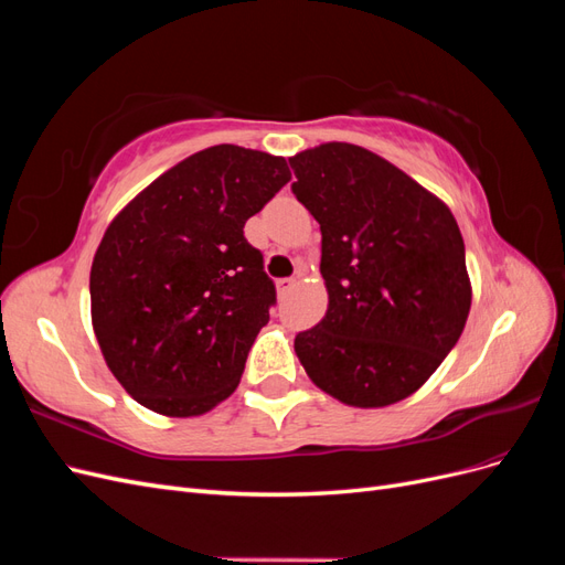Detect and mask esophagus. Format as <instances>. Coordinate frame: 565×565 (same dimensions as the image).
Here are the masks:
<instances>
[{
    "label": "esophagus",
    "instance_id": "obj_1",
    "mask_svg": "<svg viewBox=\"0 0 565 565\" xmlns=\"http://www.w3.org/2000/svg\"><path fill=\"white\" fill-rule=\"evenodd\" d=\"M295 282H297L295 278H280V280L276 282V285H278V292H280V295L289 292V289H292V287H295Z\"/></svg>",
    "mask_w": 565,
    "mask_h": 565
}]
</instances>
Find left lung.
Segmentation results:
<instances>
[{"label":"left lung","instance_id":"obj_1","mask_svg":"<svg viewBox=\"0 0 565 565\" xmlns=\"http://www.w3.org/2000/svg\"><path fill=\"white\" fill-rule=\"evenodd\" d=\"M322 233L330 306L295 351L316 386L355 407L415 393L471 309L465 241L438 198L374 152L324 143L289 160Z\"/></svg>","mask_w":565,"mask_h":565}]
</instances>
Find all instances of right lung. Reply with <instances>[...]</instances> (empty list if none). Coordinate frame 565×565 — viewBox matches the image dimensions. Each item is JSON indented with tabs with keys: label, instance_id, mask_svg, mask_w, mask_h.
Returning a JSON list of instances; mask_svg holds the SVG:
<instances>
[{
	"label": "right lung",
	"instance_id": "1",
	"mask_svg": "<svg viewBox=\"0 0 565 565\" xmlns=\"http://www.w3.org/2000/svg\"><path fill=\"white\" fill-rule=\"evenodd\" d=\"M292 179L285 158L214 146L115 216L89 278L92 322L117 382L143 407L193 417L228 398L276 306L245 221Z\"/></svg>",
	"mask_w": 565,
	"mask_h": 565
}]
</instances>
